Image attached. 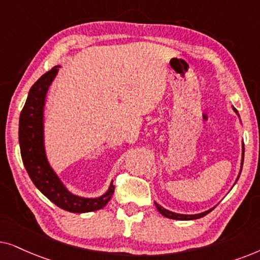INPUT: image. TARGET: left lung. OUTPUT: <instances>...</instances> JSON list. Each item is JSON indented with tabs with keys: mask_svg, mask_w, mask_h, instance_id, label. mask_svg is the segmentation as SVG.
<instances>
[{
	"mask_svg": "<svg viewBox=\"0 0 260 260\" xmlns=\"http://www.w3.org/2000/svg\"><path fill=\"white\" fill-rule=\"evenodd\" d=\"M233 110H234L235 113H237V115H238L239 119H240V116H239L238 110L235 109L234 107H233ZM244 153H245V146H244V144H243V155H241V168H240V172H241V170H243ZM240 172H239V176H240ZM239 176H238V178H239ZM238 178H237V181H238ZM154 205H155V207H157L158 212L160 213L161 215H164L165 217H169V219H174V220H196V219H200V217L206 216L207 214L210 213V212H212V210H213V208H212V209H209V210H206V212H203V213H200V214H191V215H188V214H178V213L171 212V210H168V209L162 208V207L159 206L157 202H154Z\"/></svg>",
	"mask_w": 260,
	"mask_h": 260,
	"instance_id": "left-lung-1",
	"label": "left lung"
}]
</instances>
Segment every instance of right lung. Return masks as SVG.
I'll list each match as a JSON object with an SVG mask.
<instances>
[{
    "label": "right lung",
    "mask_w": 260,
    "mask_h": 260,
    "mask_svg": "<svg viewBox=\"0 0 260 260\" xmlns=\"http://www.w3.org/2000/svg\"><path fill=\"white\" fill-rule=\"evenodd\" d=\"M59 65L44 74L30 88L20 114L19 143L23 165L34 185L51 202L70 213H88L102 209L114 193L113 182L102 196L89 199L69 191L47 160L44 143V108L48 88Z\"/></svg>",
    "instance_id": "right-lung-1"
}]
</instances>
